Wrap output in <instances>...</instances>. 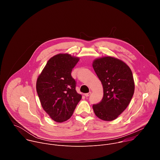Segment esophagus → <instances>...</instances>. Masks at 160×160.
<instances>
[{
  "label": "esophagus",
  "mask_w": 160,
  "mask_h": 160,
  "mask_svg": "<svg viewBox=\"0 0 160 160\" xmlns=\"http://www.w3.org/2000/svg\"><path fill=\"white\" fill-rule=\"evenodd\" d=\"M90 94H91V92H88V93L85 94V96L86 97H88V96L90 95Z\"/></svg>",
  "instance_id": "34e87169"
}]
</instances>
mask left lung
Listing matches in <instances>:
<instances>
[{
    "mask_svg": "<svg viewBox=\"0 0 160 160\" xmlns=\"http://www.w3.org/2000/svg\"><path fill=\"white\" fill-rule=\"evenodd\" d=\"M93 68L103 87V98L93 104L95 115L105 121L115 120L127 108L134 93V81L130 68L112 57L94 60Z\"/></svg>",
    "mask_w": 160,
    "mask_h": 160,
    "instance_id": "left-lung-1",
    "label": "left lung"
}]
</instances>
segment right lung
<instances>
[{"label": "right lung", "mask_w": 160, "mask_h": 160, "mask_svg": "<svg viewBox=\"0 0 160 160\" xmlns=\"http://www.w3.org/2000/svg\"><path fill=\"white\" fill-rule=\"evenodd\" d=\"M78 58L59 54L51 58L37 78L36 88L42 106L50 117L61 123L72 116L82 96L72 77Z\"/></svg>", "instance_id": "1"}]
</instances>
